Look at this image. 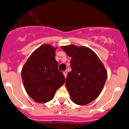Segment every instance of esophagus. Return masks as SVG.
I'll use <instances>...</instances> for the list:
<instances>
[{
  "mask_svg": "<svg viewBox=\"0 0 129 129\" xmlns=\"http://www.w3.org/2000/svg\"><path fill=\"white\" fill-rule=\"evenodd\" d=\"M63 74H64V77H67V70H64V71L63 72Z\"/></svg>",
  "mask_w": 129,
  "mask_h": 129,
  "instance_id": "34e87169",
  "label": "esophagus"
}]
</instances>
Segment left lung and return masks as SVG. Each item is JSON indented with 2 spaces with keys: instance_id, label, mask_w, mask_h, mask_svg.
<instances>
[{
  "instance_id": "8db88e82",
  "label": "left lung",
  "mask_w": 129,
  "mask_h": 129,
  "mask_svg": "<svg viewBox=\"0 0 129 129\" xmlns=\"http://www.w3.org/2000/svg\"><path fill=\"white\" fill-rule=\"evenodd\" d=\"M61 48L72 57V71L67 74L65 85L71 100L79 105H85L99 96L107 78L103 63L92 50L75 45Z\"/></svg>"
}]
</instances>
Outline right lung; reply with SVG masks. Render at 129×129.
I'll list each match as a JSON object with an SVG mask.
<instances>
[{
	"instance_id": "1",
	"label": "right lung",
	"mask_w": 129,
	"mask_h": 129,
	"mask_svg": "<svg viewBox=\"0 0 129 129\" xmlns=\"http://www.w3.org/2000/svg\"><path fill=\"white\" fill-rule=\"evenodd\" d=\"M55 56V48L43 44L33 52L22 69L25 90L37 103L52 100L57 90L65 81Z\"/></svg>"
}]
</instances>
